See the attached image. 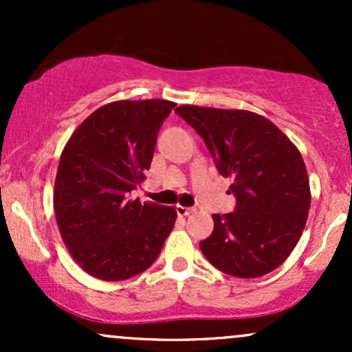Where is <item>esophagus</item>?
<instances>
[{"label":"esophagus","instance_id":"obj_1","mask_svg":"<svg viewBox=\"0 0 352 352\" xmlns=\"http://www.w3.org/2000/svg\"><path fill=\"white\" fill-rule=\"evenodd\" d=\"M175 210H177V215H179V217H187V215H190V213L193 212V208L182 207V205H177Z\"/></svg>","mask_w":352,"mask_h":352}]
</instances>
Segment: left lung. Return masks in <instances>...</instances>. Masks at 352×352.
I'll return each mask as SVG.
<instances>
[{"label":"left lung","instance_id":"obj_1","mask_svg":"<svg viewBox=\"0 0 352 352\" xmlns=\"http://www.w3.org/2000/svg\"><path fill=\"white\" fill-rule=\"evenodd\" d=\"M212 153L220 175L233 184L235 212L213 217L200 241L220 272L258 278L280 266L300 240L311 205L308 172L300 151L263 116L199 106L175 109Z\"/></svg>","mask_w":352,"mask_h":352}]
</instances>
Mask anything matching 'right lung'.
<instances>
[{
  "mask_svg": "<svg viewBox=\"0 0 352 352\" xmlns=\"http://www.w3.org/2000/svg\"><path fill=\"white\" fill-rule=\"evenodd\" d=\"M175 104L116 100L92 112L67 140L54 184L64 245L84 272L122 281L145 272L175 225L173 207L132 199L157 134Z\"/></svg>",
  "mask_w": 352,
  "mask_h": 352,
  "instance_id": "add662e5",
  "label": "right lung"
}]
</instances>
